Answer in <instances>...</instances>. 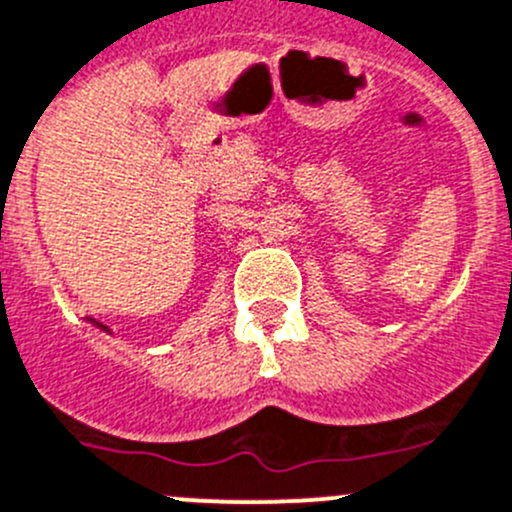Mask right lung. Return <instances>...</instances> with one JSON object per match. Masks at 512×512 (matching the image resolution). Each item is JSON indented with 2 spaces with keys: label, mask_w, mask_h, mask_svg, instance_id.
<instances>
[{
  "label": "right lung",
  "mask_w": 512,
  "mask_h": 512,
  "mask_svg": "<svg viewBox=\"0 0 512 512\" xmlns=\"http://www.w3.org/2000/svg\"><path fill=\"white\" fill-rule=\"evenodd\" d=\"M87 320H89V322H94V325H97V327H102L104 332H109V327H107V325H102V322H99V320H94V317H87Z\"/></svg>",
  "instance_id": "1"
}]
</instances>
